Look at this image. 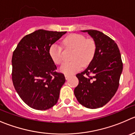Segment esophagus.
I'll return each instance as SVG.
<instances>
[{
    "label": "esophagus",
    "mask_w": 135,
    "mask_h": 135,
    "mask_svg": "<svg viewBox=\"0 0 135 135\" xmlns=\"http://www.w3.org/2000/svg\"><path fill=\"white\" fill-rule=\"evenodd\" d=\"M70 75H65V79H66V80H68V79H69V78H70Z\"/></svg>",
    "instance_id": "1"
}]
</instances>
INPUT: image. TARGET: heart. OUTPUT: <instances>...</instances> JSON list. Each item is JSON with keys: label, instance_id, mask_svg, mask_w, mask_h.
Instances as JSON below:
<instances>
[{"label": "heart", "instance_id": "heart-1", "mask_svg": "<svg viewBox=\"0 0 135 135\" xmlns=\"http://www.w3.org/2000/svg\"><path fill=\"white\" fill-rule=\"evenodd\" d=\"M63 44L66 48L74 49L71 55L73 61L64 63L60 67V71L65 75H72L81 70L83 65H88L95 55V42L93 39H86L81 34L67 36L63 40ZM49 54L55 64H60L62 62V48L59 44H53L50 47Z\"/></svg>", "mask_w": 135, "mask_h": 135}]
</instances>
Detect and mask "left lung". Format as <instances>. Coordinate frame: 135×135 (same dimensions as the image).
Wrapping results in <instances>:
<instances>
[{
    "label": "left lung",
    "instance_id": "8db88e82",
    "mask_svg": "<svg viewBox=\"0 0 135 135\" xmlns=\"http://www.w3.org/2000/svg\"><path fill=\"white\" fill-rule=\"evenodd\" d=\"M88 32L96 44V52L88 67L76 77L79 84L74 89L78 102L89 109L103 107L111 99L119 88L123 71L120 51L115 41L98 30Z\"/></svg>",
    "mask_w": 135,
    "mask_h": 135
}]
</instances>
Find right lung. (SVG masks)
Returning <instances> with one entry per match:
<instances>
[{
	"instance_id": "obj_1",
	"label": "right lung",
	"mask_w": 135,
	"mask_h": 135,
	"mask_svg": "<svg viewBox=\"0 0 135 135\" xmlns=\"http://www.w3.org/2000/svg\"><path fill=\"white\" fill-rule=\"evenodd\" d=\"M66 32L36 30L25 36L12 57L14 87L23 101L31 108L46 110L57 102L65 81L63 74L49 54L50 47Z\"/></svg>"
}]
</instances>
